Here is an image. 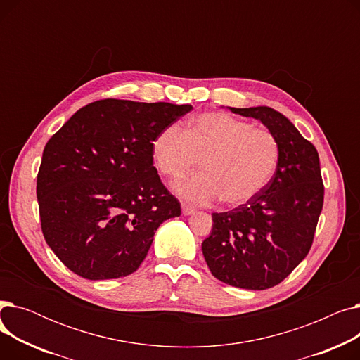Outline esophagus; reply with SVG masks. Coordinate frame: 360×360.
I'll list each match as a JSON object with an SVG mask.
<instances>
[{
	"label": "esophagus",
	"instance_id": "34e87169",
	"mask_svg": "<svg viewBox=\"0 0 360 360\" xmlns=\"http://www.w3.org/2000/svg\"><path fill=\"white\" fill-rule=\"evenodd\" d=\"M193 213H195L194 207L188 205V204H182V214H184V216H190V214H193Z\"/></svg>",
	"mask_w": 360,
	"mask_h": 360
}]
</instances>
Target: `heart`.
Returning a JSON list of instances; mask_svg holds the SVG:
<instances>
[{
	"label": "heart",
	"instance_id": "1",
	"mask_svg": "<svg viewBox=\"0 0 360 360\" xmlns=\"http://www.w3.org/2000/svg\"><path fill=\"white\" fill-rule=\"evenodd\" d=\"M151 151L169 178H181L200 160L202 172L174 184L179 197L198 205L220 198L228 207L250 202L267 186L280 159L271 131L220 112L202 113L186 131L176 124L166 127Z\"/></svg>",
	"mask_w": 360,
	"mask_h": 360
}]
</instances>
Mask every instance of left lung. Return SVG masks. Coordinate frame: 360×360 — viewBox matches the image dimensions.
Instances as JSON below:
<instances>
[{"mask_svg": "<svg viewBox=\"0 0 360 360\" xmlns=\"http://www.w3.org/2000/svg\"><path fill=\"white\" fill-rule=\"evenodd\" d=\"M261 121L276 136L280 159L267 186L250 202L213 213L201 248L212 274L240 289L266 290L304 259L323 210L318 151L283 113L269 106L229 108Z\"/></svg>", "mask_w": 360, "mask_h": 360, "instance_id": "1", "label": "left lung"}]
</instances>
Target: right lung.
Here are the masks:
<instances>
[{"instance_id":"obj_1","label":"right lung","mask_w":360,"mask_h":360,"mask_svg":"<svg viewBox=\"0 0 360 360\" xmlns=\"http://www.w3.org/2000/svg\"><path fill=\"white\" fill-rule=\"evenodd\" d=\"M191 109L103 99L49 139L36 185L41 226L72 273L89 280L134 273L159 226L181 214L153 166L151 143Z\"/></svg>"}]
</instances>
